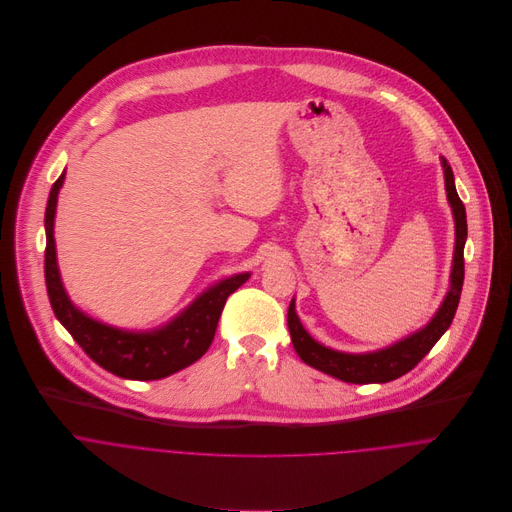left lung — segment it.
<instances>
[{"label":"left lung","mask_w":512,"mask_h":512,"mask_svg":"<svg viewBox=\"0 0 512 512\" xmlns=\"http://www.w3.org/2000/svg\"><path fill=\"white\" fill-rule=\"evenodd\" d=\"M443 165V177H445V191L447 201L453 211L455 219V252H453V266H451V284L449 292L445 295L438 313L434 319L414 335L386 347L374 353L365 355H351L333 351L329 347H323L317 343L301 325L297 313H295V301L292 299L288 309V327L292 333V343L295 353L305 365L313 366L329 376H335L343 382L353 384H370V382H390L394 378H400L402 374L410 372L418 365L439 341V337L449 329L459 297L463 288V276H465V262H463V248L467 240V217H465V205L461 203L455 183H453V171L449 163L441 157Z\"/></svg>","instance_id":"obj_1"}]
</instances>
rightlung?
<instances>
[{"instance_id":"obj_1","label":"right lung","mask_w":512,"mask_h":512,"mask_svg":"<svg viewBox=\"0 0 512 512\" xmlns=\"http://www.w3.org/2000/svg\"><path fill=\"white\" fill-rule=\"evenodd\" d=\"M63 181L65 173L55 181L45 211V282L51 307L63 327L96 365L120 378L157 380L199 361L215 339L220 313L228 295L236 292L250 278V274H236L222 280L159 329L134 333L104 325L74 307L59 276L53 226L57 195Z\"/></svg>"}]
</instances>
